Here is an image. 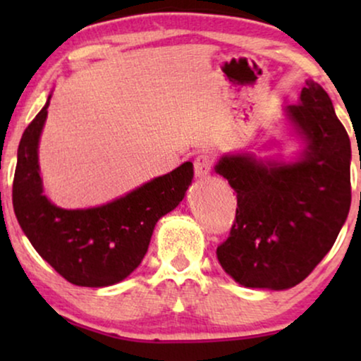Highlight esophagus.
I'll list each match as a JSON object with an SVG mask.
<instances>
[{
	"label": "esophagus",
	"instance_id": "obj_1",
	"mask_svg": "<svg viewBox=\"0 0 361 361\" xmlns=\"http://www.w3.org/2000/svg\"><path fill=\"white\" fill-rule=\"evenodd\" d=\"M214 169V157L209 152H200L194 159V171L197 177H207Z\"/></svg>",
	"mask_w": 361,
	"mask_h": 361
}]
</instances>
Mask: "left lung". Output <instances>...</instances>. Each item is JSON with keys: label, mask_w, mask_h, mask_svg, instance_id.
I'll use <instances>...</instances> for the list:
<instances>
[{"label": "left lung", "mask_w": 361, "mask_h": 361, "mask_svg": "<svg viewBox=\"0 0 361 361\" xmlns=\"http://www.w3.org/2000/svg\"><path fill=\"white\" fill-rule=\"evenodd\" d=\"M286 111L307 141L299 162L236 154L215 166L238 200L216 256L246 288L289 289L307 278L334 246L352 202L350 137L327 92L307 82Z\"/></svg>", "instance_id": "left-lung-1"}]
</instances>
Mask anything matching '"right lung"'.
Listing matches in <instances>:
<instances>
[{
  "label": "right lung",
  "mask_w": 361,
  "mask_h": 361,
  "mask_svg": "<svg viewBox=\"0 0 361 361\" xmlns=\"http://www.w3.org/2000/svg\"><path fill=\"white\" fill-rule=\"evenodd\" d=\"M49 100L19 142L13 180L14 214L34 250L68 283L85 288L116 284L141 264L157 220L184 199L194 166L184 162L106 205L59 209L42 194L37 164V141Z\"/></svg>",
  "instance_id": "add662e5"
}]
</instances>
